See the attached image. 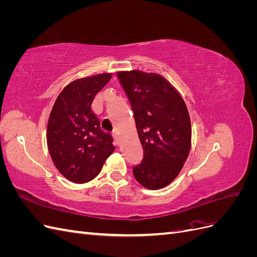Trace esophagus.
<instances>
[{
	"label": "esophagus",
	"instance_id": "34e87169",
	"mask_svg": "<svg viewBox=\"0 0 257 257\" xmlns=\"http://www.w3.org/2000/svg\"><path fill=\"white\" fill-rule=\"evenodd\" d=\"M112 137H113V139H114V143L119 146V145H120V136H119L118 132H116V131L112 132Z\"/></svg>",
	"mask_w": 257,
	"mask_h": 257
}]
</instances>
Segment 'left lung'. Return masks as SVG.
<instances>
[{
	"label": "left lung",
	"instance_id": "left-lung-1",
	"mask_svg": "<svg viewBox=\"0 0 257 257\" xmlns=\"http://www.w3.org/2000/svg\"><path fill=\"white\" fill-rule=\"evenodd\" d=\"M134 112L144 148L136 180L150 190L162 189L179 175L191 149V120L182 97L165 78L139 71L118 73Z\"/></svg>",
	"mask_w": 257,
	"mask_h": 257
}]
</instances>
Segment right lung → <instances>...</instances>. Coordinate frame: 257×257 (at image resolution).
I'll list each match as a JSON object with an SVG mask.
<instances>
[{
	"label": "right lung",
	"instance_id": "obj_1",
	"mask_svg": "<svg viewBox=\"0 0 257 257\" xmlns=\"http://www.w3.org/2000/svg\"><path fill=\"white\" fill-rule=\"evenodd\" d=\"M100 74L75 80L54 103L47 126V145L59 172L69 181L85 183L94 179L113 152V139L100 128L92 112L94 96L110 80Z\"/></svg>",
	"mask_w": 257,
	"mask_h": 257
}]
</instances>
